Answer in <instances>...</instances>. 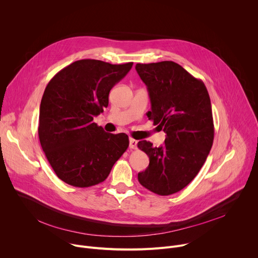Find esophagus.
<instances>
[{
    "label": "esophagus",
    "mask_w": 258,
    "mask_h": 258,
    "mask_svg": "<svg viewBox=\"0 0 258 258\" xmlns=\"http://www.w3.org/2000/svg\"><path fill=\"white\" fill-rule=\"evenodd\" d=\"M137 144H138V142L135 139H133V138L130 139V148L131 149H136L137 148Z\"/></svg>",
    "instance_id": "34e87169"
}]
</instances>
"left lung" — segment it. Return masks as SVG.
<instances>
[{
	"label": "left lung",
	"mask_w": 258,
	"mask_h": 258,
	"mask_svg": "<svg viewBox=\"0 0 258 258\" xmlns=\"http://www.w3.org/2000/svg\"><path fill=\"white\" fill-rule=\"evenodd\" d=\"M147 86L151 111L147 116L166 134L164 144L138 143L149 166L138 173L141 185L167 196L188 186L203 166L212 147L214 125L204 83L172 61L136 65Z\"/></svg>",
	"instance_id": "left-lung-1"
}]
</instances>
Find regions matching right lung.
I'll use <instances>...</instances> for the list:
<instances>
[{"mask_svg": "<svg viewBox=\"0 0 258 258\" xmlns=\"http://www.w3.org/2000/svg\"><path fill=\"white\" fill-rule=\"evenodd\" d=\"M132 66L133 62L79 60L61 69L46 87L39 138L55 173L68 185H98L126 151L127 135L108 134L93 120L108 106L110 90Z\"/></svg>", "mask_w": 258, "mask_h": 258, "instance_id": "1", "label": "right lung"}]
</instances>
